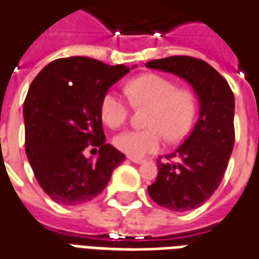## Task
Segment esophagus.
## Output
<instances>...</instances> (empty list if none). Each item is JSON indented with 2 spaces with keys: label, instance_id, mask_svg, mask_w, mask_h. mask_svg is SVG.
Here are the masks:
<instances>
[{
  "label": "esophagus",
  "instance_id": "34e87169",
  "mask_svg": "<svg viewBox=\"0 0 259 259\" xmlns=\"http://www.w3.org/2000/svg\"><path fill=\"white\" fill-rule=\"evenodd\" d=\"M129 160L132 162H135V164H143V162H146V160H143V158H137V157H129Z\"/></svg>",
  "mask_w": 259,
  "mask_h": 259
}]
</instances>
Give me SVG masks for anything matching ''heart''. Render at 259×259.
Returning a JSON list of instances; mask_svg holds the SVG:
<instances>
[{
	"instance_id": "1",
	"label": "heart",
	"mask_w": 259,
	"mask_h": 259,
	"mask_svg": "<svg viewBox=\"0 0 259 259\" xmlns=\"http://www.w3.org/2000/svg\"><path fill=\"white\" fill-rule=\"evenodd\" d=\"M130 104L147 108L144 130H127L113 139L115 147L124 154L142 157L158 151L164 137L171 142L185 137L196 115V98L192 91L177 88L175 82L158 74H144L130 79L124 87ZM130 105L116 92L101 99L99 113L108 127L117 129L127 120Z\"/></svg>"
}]
</instances>
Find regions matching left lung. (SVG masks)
<instances>
[{"label": "left lung", "instance_id": "8db88e82", "mask_svg": "<svg viewBox=\"0 0 259 259\" xmlns=\"http://www.w3.org/2000/svg\"><path fill=\"white\" fill-rule=\"evenodd\" d=\"M146 67L178 75L198 95L199 119L192 133L165 155L167 161H157V178L147 188L157 205L172 211L193 210L214 193L227 169L234 147V94L200 59L172 56L148 61Z\"/></svg>", "mask_w": 259, "mask_h": 259}]
</instances>
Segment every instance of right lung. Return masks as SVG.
<instances>
[{
	"label": "right lung",
	"instance_id": "add662e5",
	"mask_svg": "<svg viewBox=\"0 0 259 259\" xmlns=\"http://www.w3.org/2000/svg\"><path fill=\"white\" fill-rule=\"evenodd\" d=\"M129 67L90 57L52 61L29 87L23 104L25 148L36 180L60 205L87 203L105 189L124 154L105 143L101 99ZM99 151L97 160L85 150Z\"/></svg>",
	"mask_w": 259,
	"mask_h": 259
}]
</instances>
